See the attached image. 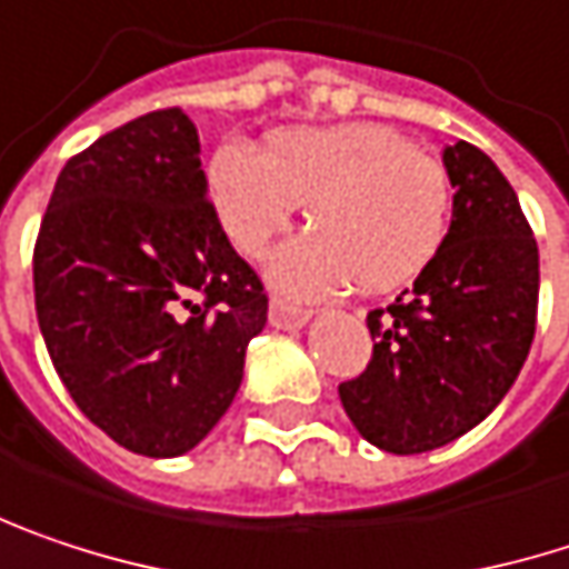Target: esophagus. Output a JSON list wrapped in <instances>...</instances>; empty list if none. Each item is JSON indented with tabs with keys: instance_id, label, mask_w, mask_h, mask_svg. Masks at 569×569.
I'll return each instance as SVG.
<instances>
[{
	"instance_id": "obj_1",
	"label": "esophagus",
	"mask_w": 569,
	"mask_h": 569,
	"mask_svg": "<svg viewBox=\"0 0 569 569\" xmlns=\"http://www.w3.org/2000/svg\"><path fill=\"white\" fill-rule=\"evenodd\" d=\"M309 319H312V312H306V309H296V306H286V302H273V306H270V326H273V329L296 332V329H302Z\"/></svg>"
}]
</instances>
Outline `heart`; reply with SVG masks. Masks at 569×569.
Wrapping results in <instances>:
<instances>
[{"mask_svg":"<svg viewBox=\"0 0 569 569\" xmlns=\"http://www.w3.org/2000/svg\"><path fill=\"white\" fill-rule=\"evenodd\" d=\"M211 194L247 257H260L309 204L312 231L283 243L267 267L292 299L348 283L397 289L437 257L449 224L446 169L385 123L292 127L273 132L263 152L228 142L211 159Z\"/></svg>","mask_w":569,"mask_h":569,"instance_id":"heart-1","label":"heart"}]
</instances>
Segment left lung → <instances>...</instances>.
Returning a JSON list of instances; mask_svg holds the SVG:
<instances>
[{"label": "left lung", "instance_id": "8db88e82", "mask_svg": "<svg viewBox=\"0 0 569 569\" xmlns=\"http://www.w3.org/2000/svg\"><path fill=\"white\" fill-rule=\"evenodd\" d=\"M452 221L439 253L388 309L368 312L375 355L338 385L371 446L413 456L479 427L535 341L541 260L515 188L482 149H442Z\"/></svg>", "mask_w": 569, "mask_h": 569}]
</instances>
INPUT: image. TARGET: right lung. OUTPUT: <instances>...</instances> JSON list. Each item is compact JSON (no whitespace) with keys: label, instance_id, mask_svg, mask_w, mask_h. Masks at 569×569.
I'll list each match as a JSON object with an SVG mask.
<instances>
[{"label":"right lung","instance_id":"obj_1","mask_svg":"<svg viewBox=\"0 0 569 569\" xmlns=\"http://www.w3.org/2000/svg\"><path fill=\"white\" fill-rule=\"evenodd\" d=\"M34 309L80 413L130 452L181 456L228 413L267 292L208 201L179 107L61 169L34 243Z\"/></svg>","mask_w":569,"mask_h":569}]
</instances>
